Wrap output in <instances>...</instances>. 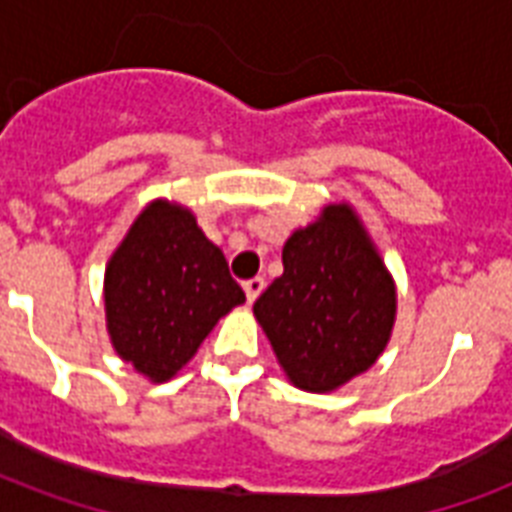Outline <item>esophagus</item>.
I'll return each instance as SVG.
<instances>
[{"instance_id": "34e87169", "label": "esophagus", "mask_w": 512, "mask_h": 512, "mask_svg": "<svg viewBox=\"0 0 512 512\" xmlns=\"http://www.w3.org/2000/svg\"><path fill=\"white\" fill-rule=\"evenodd\" d=\"M263 289H265V279H263V276H255V279L244 281V292H247L249 303H255Z\"/></svg>"}]
</instances>
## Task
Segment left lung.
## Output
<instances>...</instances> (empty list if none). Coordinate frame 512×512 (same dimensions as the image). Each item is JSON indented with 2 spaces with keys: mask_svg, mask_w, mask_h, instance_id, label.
<instances>
[{
  "mask_svg": "<svg viewBox=\"0 0 512 512\" xmlns=\"http://www.w3.org/2000/svg\"><path fill=\"white\" fill-rule=\"evenodd\" d=\"M284 273L255 316L297 388H340L377 361L396 319V289L348 204L327 207L281 252Z\"/></svg>",
  "mask_w": 512,
  "mask_h": 512,
  "instance_id": "8db88e82",
  "label": "left lung"
}]
</instances>
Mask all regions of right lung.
<instances>
[{
    "label": "right lung",
    "mask_w": 512,
    "mask_h": 512,
    "mask_svg": "<svg viewBox=\"0 0 512 512\" xmlns=\"http://www.w3.org/2000/svg\"><path fill=\"white\" fill-rule=\"evenodd\" d=\"M244 300L196 217L167 201H154L132 223L106 268L111 342L154 382L188 364L217 319Z\"/></svg>",
    "instance_id": "obj_1"
}]
</instances>
